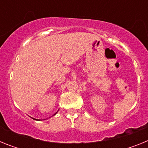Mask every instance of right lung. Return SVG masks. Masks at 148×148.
Listing matches in <instances>:
<instances>
[{
	"mask_svg": "<svg viewBox=\"0 0 148 148\" xmlns=\"http://www.w3.org/2000/svg\"><path fill=\"white\" fill-rule=\"evenodd\" d=\"M55 114H56V113H55ZM55 114H54V115H55Z\"/></svg>",
	"mask_w": 148,
	"mask_h": 148,
	"instance_id": "right-lung-1",
	"label": "right lung"
}]
</instances>
